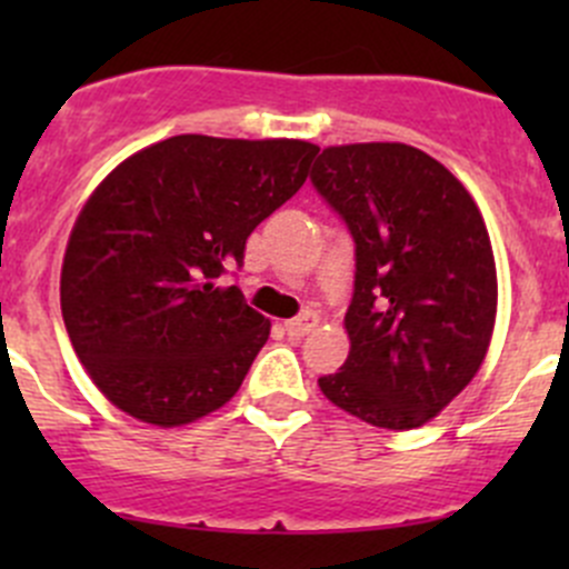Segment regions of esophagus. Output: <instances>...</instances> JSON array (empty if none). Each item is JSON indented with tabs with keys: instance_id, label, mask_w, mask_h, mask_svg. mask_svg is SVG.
I'll use <instances>...</instances> for the list:
<instances>
[{
	"instance_id": "obj_1",
	"label": "esophagus",
	"mask_w": 569,
	"mask_h": 569,
	"mask_svg": "<svg viewBox=\"0 0 569 569\" xmlns=\"http://www.w3.org/2000/svg\"><path fill=\"white\" fill-rule=\"evenodd\" d=\"M317 325H319L317 313L306 311V313H300V317H297V319L286 321V332H289L291 338H302V336H308V332H311Z\"/></svg>"
}]
</instances>
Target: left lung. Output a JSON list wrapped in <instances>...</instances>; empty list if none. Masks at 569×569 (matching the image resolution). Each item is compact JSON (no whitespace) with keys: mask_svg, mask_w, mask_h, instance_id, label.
Masks as SVG:
<instances>
[{"mask_svg":"<svg viewBox=\"0 0 569 569\" xmlns=\"http://www.w3.org/2000/svg\"><path fill=\"white\" fill-rule=\"evenodd\" d=\"M313 189L355 242L349 355L319 388L349 416L416 429L473 380L496 325V258L468 189L405 142L325 148Z\"/></svg>","mask_w":569,"mask_h":569,"instance_id":"left-lung-1","label":"left lung"}]
</instances>
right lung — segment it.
Masks as SVG:
<instances>
[{
  "label": "right lung",
  "instance_id": "obj_1",
  "mask_svg": "<svg viewBox=\"0 0 569 569\" xmlns=\"http://www.w3.org/2000/svg\"><path fill=\"white\" fill-rule=\"evenodd\" d=\"M302 140L178 134L134 153L90 194L60 278L66 330L101 393L153 427L220 410L269 338L237 286L244 244L306 183Z\"/></svg>",
  "mask_w": 569,
  "mask_h": 569
}]
</instances>
